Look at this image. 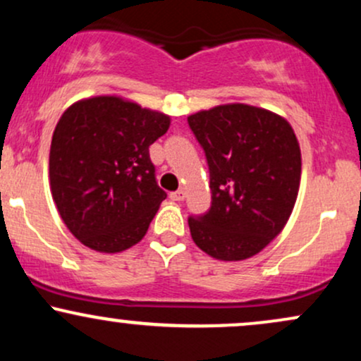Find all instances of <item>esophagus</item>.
<instances>
[{"mask_svg":"<svg viewBox=\"0 0 361 361\" xmlns=\"http://www.w3.org/2000/svg\"><path fill=\"white\" fill-rule=\"evenodd\" d=\"M169 198H171V200H175V202L185 200V192H183V190H178V192L169 193Z\"/></svg>","mask_w":361,"mask_h":361,"instance_id":"1","label":"esophagus"}]
</instances>
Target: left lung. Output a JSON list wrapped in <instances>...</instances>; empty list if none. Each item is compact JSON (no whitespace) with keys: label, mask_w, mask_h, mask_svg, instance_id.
<instances>
[{"label":"left lung","mask_w":361,"mask_h":361,"mask_svg":"<svg viewBox=\"0 0 361 361\" xmlns=\"http://www.w3.org/2000/svg\"><path fill=\"white\" fill-rule=\"evenodd\" d=\"M204 147L212 205L190 217L193 243L221 261L258 255L287 226L300 186L302 156L287 118L246 103L190 115Z\"/></svg>","instance_id":"obj_1"}]
</instances>
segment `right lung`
<instances>
[{"mask_svg": "<svg viewBox=\"0 0 361 361\" xmlns=\"http://www.w3.org/2000/svg\"><path fill=\"white\" fill-rule=\"evenodd\" d=\"M171 118L117 97L82 98L64 110L52 134L49 180L62 222L98 252L137 244L166 198L149 146Z\"/></svg>", "mask_w": 361, "mask_h": 361, "instance_id": "obj_1", "label": "right lung"}]
</instances>
